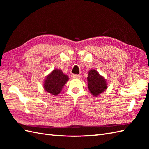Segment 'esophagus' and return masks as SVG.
I'll return each mask as SVG.
<instances>
[{
    "instance_id": "esophagus-1",
    "label": "esophagus",
    "mask_w": 149,
    "mask_h": 149,
    "mask_svg": "<svg viewBox=\"0 0 149 149\" xmlns=\"http://www.w3.org/2000/svg\"><path fill=\"white\" fill-rule=\"evenodd\" d=\"M71 77H72V78H73V79H80L81 78V76L79 75V74H73L71 75Z\"/></svg>"
}]
</instances>
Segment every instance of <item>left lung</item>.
<instances>
[{"instance_id": "1", "label": "left lung", "mask_w": 149, "mask_h": 149, "mask_svg": "<svg viewBox=\"0 0 149 149\" xmlns=\"http://www.w3.org/2000/svg\"><path fill=\"white\" fill-rule=\"evenodd\" d=\"M87 81L88 89L94 96L100 95L108 86L106 79L94 69L89 71Z\"/></svg>"}]
</instances>
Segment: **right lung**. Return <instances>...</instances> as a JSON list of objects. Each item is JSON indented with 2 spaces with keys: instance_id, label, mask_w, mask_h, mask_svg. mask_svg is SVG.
Listing matches in <instances>:
<instances>
[{
  "instance_id": "obj_1",
  "label": "right lung",
  "mask_w": 149,
  "mask_h": 149,
  "mask_svg": "<svg viewBox=\"0 0 149 149\" xmlns=\"http://www.w3.org/2000/svg\"><path fill=\"white\" fill-rule=\"evenodd\" d=\"M68 80V76L61 70L55 69L46 76L43 82V88L52 95L56 96L60 93Z\"/></svg>"
}]
</instances>
